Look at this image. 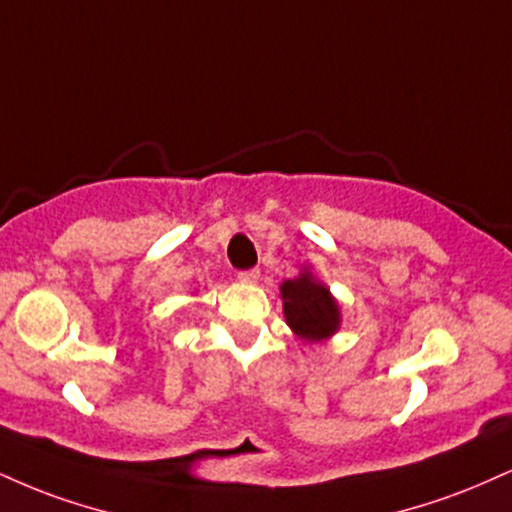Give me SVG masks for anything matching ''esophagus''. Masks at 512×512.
I'll list each match as a JSON object with an SVG mask.
<instances>
[{"instance_id":"esophagus-1","label":"esophagus","mask_w":512,"mask_h":512,"mask_svg":"<svg viewBox=\"0 0 512 512\" xmlns=\"http://www.w3.org/2000/svg\"><path fill=\"white\" fill-rule=\"evenodd\" d=\"M257 279H260V269H243V272H238L240 283H257Z\"/></svg>"}]
</instances>
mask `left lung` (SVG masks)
<instances>
[{"label":"left lung","mask_w":512,"mask_h":512,"mask_svg":"<svg viewBox=\"0 0 512 512\" xmlns=\"http://www.w3.org/2000/svg\"><path fill=\"white\" fill-rule=\"evenodd\" d=\"M281 298L288 326L305 341H322L338 329V305L312 274L283 283Z\"/></svg>","instance_id":"left-lung-1"}]
</instances>
